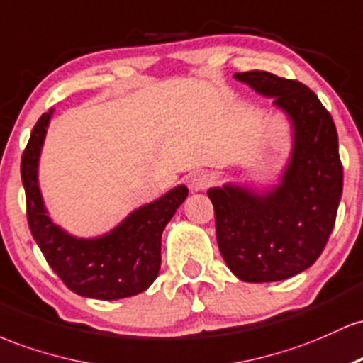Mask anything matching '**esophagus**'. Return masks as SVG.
I'll list each match as a JSON object with an SVG mask.
<instances>
[{
	"label": "esophagus",
	"instance_id": "34e87169",
	"mask_svg": "<svg viewBox=\"0 0 363 363\" xmlns=\"http://www.w3.org/2000/svg\"><path fill=\"white\" fill-rule=\"evenodd\" d=\"M211 185H213V177L207 171H197L190 178V189L195 190V192H203Z\"/></svg>",
	"mask_w": 363,
	"mask_h": 363
}]
</instances>
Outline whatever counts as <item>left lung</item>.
<instances>
[{
    "label": "left lung",
    "mask_w": 363,
    "mask_h": 363,
    "mask_svg": "<svg viewBox=\"0 0 363 363\" xmlns=\"http://www.w3.org/2000/svg\"><path fill=\"white\" fill-rule=\"evenodd\" d=\"M286 116L291 150L278 183L257 189L228 182L207 190L226 266L247 283L300 274L319 259L343 192V168L331 115L311 89L267 72L235 73Z\"/></svg>",
    "instance_id": "8db88e82"
}]
</instances>
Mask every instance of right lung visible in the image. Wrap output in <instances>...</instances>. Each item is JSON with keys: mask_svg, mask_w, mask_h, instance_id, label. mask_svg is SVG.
Returning <instances> with one entry per match:
<instances>
[{"mask_svg": "<svg viewBox=\"0 0 363 363\" xmlns=\"http://www.w3.org/2000/svg\"><path fill=\"white\" fill-rule=\"evenodd\" d=\"M52 113H44L35 123L20 166L32 236L51 269L77 295L96 300L138 295L160 274L161 235L189 197V189L177 185L133 209L108 233L91 238L68 233L52 221L39 186V160Z\"/></svg>", "mask_w": 363, "mask_h": 363, "instance_id": "obj_1", "label": "right lung"}]
</instances>
